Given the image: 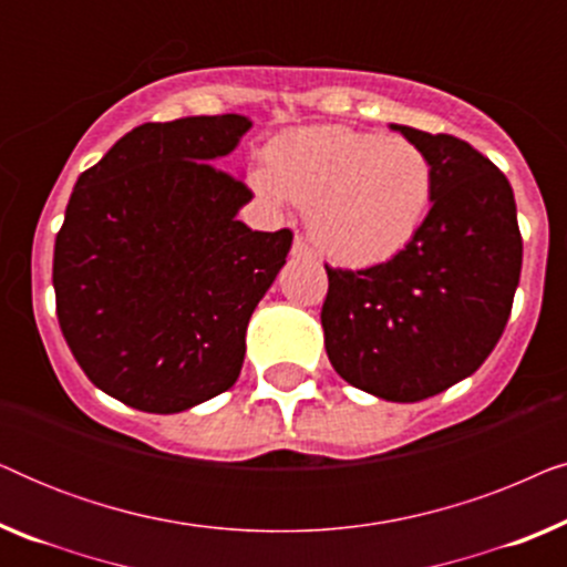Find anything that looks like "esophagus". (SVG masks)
<instances>
[{
	"instance_id": "esophagus-1",
	"label": "esophagus",
	"mask_w": 567,
	"mask_h": 567,
	"mask_svg": "<svg viewBox=\"0 0 567 567\" xmlns=\"http://www.w3.org/2000/svg\"><path fill=\"white\" fill-rule=\"evenodd\" d=\"M291 255L293 258H315V250L309 247V243L301 235L293 237V245H291Z\"/></svg>"
}]
</instances>
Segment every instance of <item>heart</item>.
Returning <instances> with one entry per match:
<instances>
[{"label": "heart", "mask_w": 567, "mask_h": 567, "mask_svg": "<svg viewBox=\"0 0 567 567\" xmlns=\"http://www.w3.org/2000/svg\"><path fill=\"white\" fill-rule=\"evenodd\" d=\"M268 169L252 175L268 200L309 208V229L330 258L377 266L413 243L433 200V162L405 136L307 126L276 136Z\"/></svg>", "instance_id": "1"}]
</instances>
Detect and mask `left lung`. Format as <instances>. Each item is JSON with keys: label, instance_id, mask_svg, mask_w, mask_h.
Returning a JSON list of instances; mask_svg holds the SVG:
<instances>
[{"label": "left lung", "instance_id": "obj_1", "mask_svg": "<svg viewBox=\"0 0 567 567\" xmlns=\"http://www.w3.org/2000/svg\"><path fill=\"white\" fill-rule=\"evenodd\" d=\"M433 162V206L400 255L328 270L324 351L348 384L417 402L475 374L506 330L524 243L508 177L462 138L392 126Z\"/></svg>", "mask_w": 567, "mask_h": 567}]
</instances>
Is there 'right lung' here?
<instances>
[{
    "label": "right lung",
    "mask_w": 567,
    "mask_h": 567,
    "mask_svg": "<svg viewBox=\"0 0 567 567\" xmlns=\"http://www.w3.org/2000/svg\"><path fill=\"white\" fill-rule=\"evenodd\" d=\"M252 123H144L84 169L53 247L56 317L100 390L144 413L227 392L245 332L291 250V229L237 221L252 190L216 167Z\"/></svg>",
    "instance_id": "add662e5"
}]
</instances>
